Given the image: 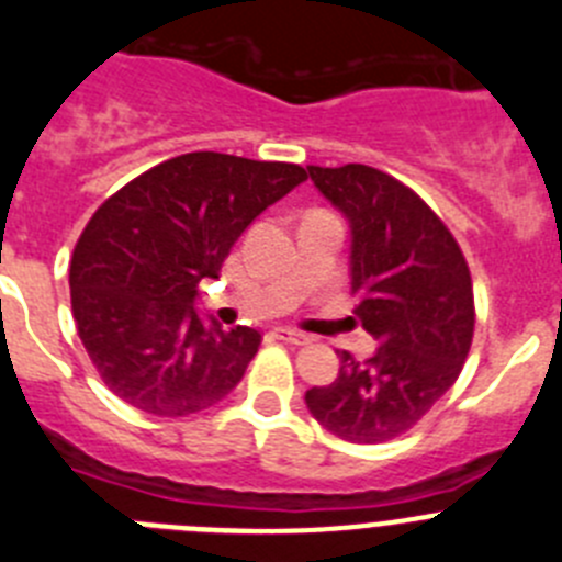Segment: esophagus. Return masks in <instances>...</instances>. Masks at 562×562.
<instances>
[{"mask_svg":"<svg viewBox=\"0 0 562 562\" xmlns=\"http://www.w3.org/2000/svg\"><path fill=\"white\" fill-rule=\"evenodd\" d=\"M271 336L280 338V341H285V344H296V347H305V344L311 341V336H305L302 330H291V327H274V330H271Z\"/></svg>","mask_w":562,"mask_h":562,"instance_id":"esophagus-1","label":"esophagus"}]
</instances>
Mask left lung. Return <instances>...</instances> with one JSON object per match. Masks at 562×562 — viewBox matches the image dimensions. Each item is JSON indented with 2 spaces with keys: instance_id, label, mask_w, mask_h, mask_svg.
Returning a JSON list of instances; mask_svg holds the SVG:
<instances>
[{
  "instance_id": "1",
  "label": "left lung",
  "mask_w": 562,
  "mask_h": 562,
  "mask_svg": "<svg viewBox=\"0 0 562 562\" xmlns=\"http://www.w3.org/2000/svg\"><path fill=\"white\" fill-rule=\"evenodd\" d=\"M307 173L350 224L352 313L381 341L367 361L338 352L336 381L307 389V412L347 442H386L462 372L476 322L468 262L431 206L389 173L367 165Z\"/></svg>"
}]
</instances>
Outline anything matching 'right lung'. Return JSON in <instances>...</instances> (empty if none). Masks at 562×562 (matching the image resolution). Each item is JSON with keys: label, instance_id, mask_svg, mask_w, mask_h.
I'll return each mask as SVG.
<instances>
[{"label": "right lung", "instance_id": "add662e5", "mask_svg": "<svg viewBox=\"0 0 562 562\" xmlns=\"http://www.w3.org/2000/svg\"><path fill=\"white\" fill-rule=\"evenodd\" d=\"M307 179L300 165L184 154L117 190L86 224L72 266V316L111 392L156 417L224 401L260 347L195 307L246 226Z\"/></svg>", "mask_w": 562, "mask_h": 562}]
</instances>
